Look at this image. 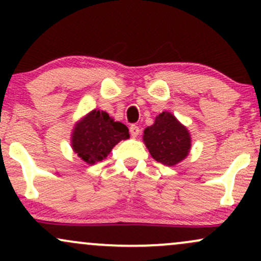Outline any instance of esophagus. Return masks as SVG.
Listing matches in <instances>:
<instances>
[{
    "instance_id": "34e87169",
    "label": "esophagus",
    "mask_w": 261,
    "mask_h": 261,
    "mask_svg": "<svg viewBox=\"0 0 261 261\" xmlns=\"http://www.w3.org/2000/svg\"><path fill=\"white\" fill-rule=\"evenodd\" d=\"M140 127L137 125H131L130 126V134L133 137H137L140 135Z\"/></svg>"
}]
</instances>
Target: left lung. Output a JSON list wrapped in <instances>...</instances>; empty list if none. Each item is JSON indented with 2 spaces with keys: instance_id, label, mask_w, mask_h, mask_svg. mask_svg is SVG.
Wrapping results in <instances>:
<instances>
[{
  "instance_id": "8db88e82",
  "label": "left lung",
  "mask_w": 261,
  "mask_h": 261,
  "mask_svg": "<svg viewBox=\"0 0 261 261\" xmlns=\"http://www.w3.org/2000/svg\"><path fill=\"white\" fill-rule=\"evenodd\" d=\"M143 143L153 160L173 167L188 157L191 136L172 113L163 112L155 116L153 125L143 130Z\"/></svg>"
}]
</instances>
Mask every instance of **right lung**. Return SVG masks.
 <instances>
[{
  "label": "right lung",
  "mask_w": 261,
  "mask_h": 261,
  "mask_svg": "<svg viewBox=\"0 0 261 261\" xmlns=\"http://www.w3.org/2000/svg\"><path fill=\"white\" fill-rule=\"evenodd\" d=\"M130 137L126 125L115 121L107 112L93 109L74 124L71 147L87 164L106 160L114 146Z\"/></svg>",
  "instance_id": "add662e5"
}]
</instances>
